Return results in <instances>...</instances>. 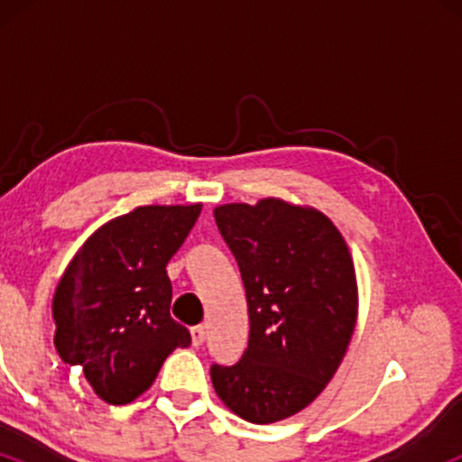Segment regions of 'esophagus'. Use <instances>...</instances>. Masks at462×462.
I'll return each instance as SVG.
<instances>
[{"label": "esophagus", "instance_id": "esophagus-1", "mask_svg": "<svg viewBox=\"0 0 462 462\" xmlns=\"http://www.w3.org/2000/svg\"><path fill=\"white\" fill-rule=\"evenodd\" d=\"M190 338H193V346L199 347L201 343L206 341V328H204V326L190 328Z\"/></svg>", "mask_w": 462, "mask_h": 462}]
</instances>
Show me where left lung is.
Wrapping results in <instances>:
<instances>
[{
	"label": "left lung",
	"mask_w": 462,
	"mask_h": 462,
	"mask_svg": "<svg viewBox=\"0 0 462 462\" xmlns=\"http://www.w3.org/2000/svg\"><path fill=\"white\" fill-rule=\"evenodd\" d=\"M215 221L245 286L249 341L210 380L235 415L280 421L309 406L346 356L358 309L352 256L326 215L280 199L219 206Z\"/></svg>",
	"instance_id": "obj_1"
}]
</instances>
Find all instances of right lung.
<instances>
[{
	"label": "right lung",
	"mask_w": 462,
	"mask_h": 462,
	"mask_svg": "<svg viewBox=\"0 0 462 462\" xmlns=\"http://www.w3.org/2000/svg\"><path fill=\"white\" fill-rule=\"evenodd\" d=\"M201 206H141L99 227L76 254L54 295V346L108 404H128L156 380L164 358L189 347L171 319L167 264Z\"/></svg>",
	"instance_id": "add662e5"
}]
</instances>
